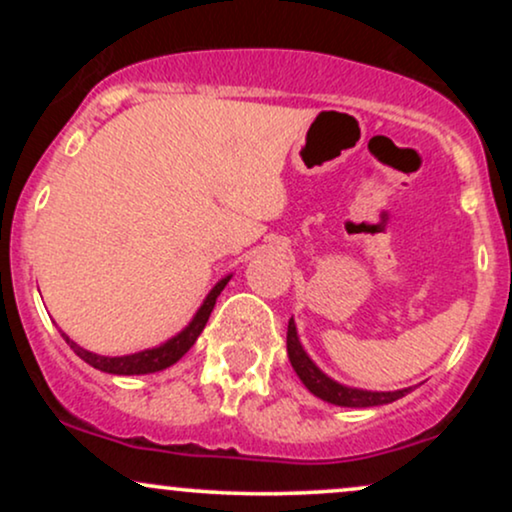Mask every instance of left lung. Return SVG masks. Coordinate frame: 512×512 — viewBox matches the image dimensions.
Instances as JSON below:
<instances>
[{
    "instance_id": "left-lung-1",
    "label": "left lung",
    "mask_w": 512,
    "mask_h": 512,
    "mask_svg": "<svg viewBox=\"0 0 512 512\" xmlns=\"http://www.w3.org/2000/svg\"><path fill=\"white\" fill-rule=\"evenodd\" d=\"M286 351H289V361L296 375L301 378V383L313 392L315 397H320L322 402L337 404V407H351V409H363V407H380V404L397 402L399 397L409 395L414 387H404V390L395 392H375V390H361V387H349L332 380L330 375L322 373L317 368V363L308 356V351L303 349L301 339H298V330L293 317L289 320V332H286Z\"/></svg>"
}]
</instances>
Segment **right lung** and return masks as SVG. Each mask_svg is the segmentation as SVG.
Listing matches in <instances>:
<instances>
[{
    "label": "right lung",
    "mask_w": 512,
    "mask_h": 512,
    "mask_svg": "<svg viewBox=\"0 0 512 512\" xmlns=\"http://www.w3.org/2000/svg\"><path fill=\"white\" fill-rule=\"evenodd\" d=\"M233 274L223 276L221 281H216V286L207 293V298H204V303L199 305V310L192 317L190 322H187L182 330L175 334V337H170L168 342L158 344V346H151V349H144V351H137V354H127V356H101V354H93V351L84 349V346H79L74 342V339H69L67 334L62 332L64 342L74 349V354L79 358H84L88 366L103 370V373H113V375H146V373H158V370H166L173 366V363H178L182 356L187 354V351L192 349V344L197 342V337L202 334L204 325H207L211 310H214L216 305V298L221 296V291L226 289V284L231 281Z\"/></svg>",
    "instance_id": "obj_1"
}]
</instances>
